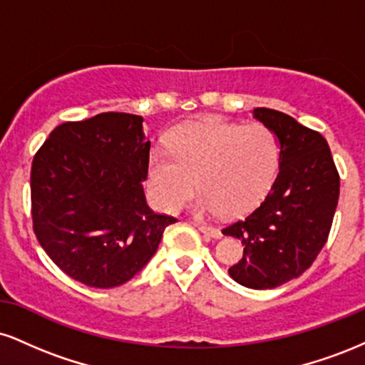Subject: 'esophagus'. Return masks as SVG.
I'll return each instance as SVG.
<instances>
[{
    "label": "esophagus",
    "instance_id": "esophagus-1",
    "mask_svg": "<svg viewBox=\"0 0 365 365\" xmlns=\"http://www.w3.org/2000/svg\"><path fill=\"white\" fill-rule=\"evenodd\" d=\"M195 226L200 230V232L204 233V235H209L212 238H220L221 237V232L217 228H215V226L206 225V223H195Z\"/></svg>",
    "mask_w": 365,
    "mask_h": 365
}]
</instances>
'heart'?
<instances>
[{
    "mask_svg": "<svg viewBox=\"0 0 365 365\" xmlns=\"http://www.w3.org/2000/svg\"><path fill=\"white\" fill-rule=\"evenodd\" d=\"M170 148H154L148 161L149 194L168 211L183 206L199 182L197 212L244 215L269 192L279 166L278 139L261 123L187 125L171 135Z\"/></svg>",
    "mask_w": 365,
    "mask_h": 365,
    "instance_id": "b5f03b06",
    "label": "heart"
}]
</instances>
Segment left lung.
<instances>
[{"mask_svg":"<svg viewBox=\"0 0 365 365\" xmlns=\"http://www.w3.org/2000/svg\"><path fill=\"white\" fill-rule=\"evenodd\" d=\"M254 116L278 137L279 171L262 202L223 233L244 245L230 276L266 290L299 278L316 261L333 225L340 175L319 132L269 108H255Z\"/></svg>","mask_w":365,"mask_h":365,"instance_id":"obj_1","label":"left lung"}]
</instances>
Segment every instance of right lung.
Segmentation results:
<instances>
[{
  "instance_id": "obj_1",
  "label": "right lung",
  "mask_w": 365,
  "mask_h": 365,
  "mask_svg": "<svg viewBox=\"0 0 365 365\" xmlns=\"http://www.w3.org/2000/svg\"><path fill=\"white\" fill-rule=\"evenodd\" d=\"M144 118L101 113L58 125L32 159V225L49 259L75 282L113 288L156 252L166 226L145 202L150 142Z\"/></svg>"
}]
</instances>
